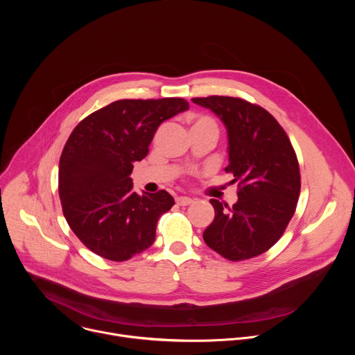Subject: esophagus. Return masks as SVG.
Masks as SVG:
<instances>
[{
    "label": "esophagus",
    "mask_w": 355,
    "mask_h": 355,
    "mask_svg": "<svg viewBox=\"0 0 355 355\" xmlns=\"http://www.w3.org/2000/svg\"><path fill=\"white\" fill-rule=\"evenodd\" d=\"M175 202H177V205H180V207H187V205L192 204V199L188 198V196H177Z\"/></svg>",
    "instance_id": "34e87169"
}]
</instances>
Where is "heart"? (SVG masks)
<instances>
[{
	"label": "heart",
	"instance_id": "b5f03b06",
	"mask_svg": "<svg viewBox=\"0 0 355 355\" xmlns=\"http://www.w3.org/2000/svg\"><path fill=\"white\" fill-rule=\"evenodd\" d=\"M188 122L191 123V129H208L218 135L216 122L207 115H191L188 118Z\"/></svg>",
	"mask_w": 355,
	"mask_h": 355
}]
</instances>
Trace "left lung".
Here are the masks:
<instances>
[{"mask_svg":"<svg viewBox=\"0 0 355 355\" xmlns=\"http://www.w3.org/2000/svg\"><path fill=\"white\" fill-rule=\"evenodd\" d=\"M211 110L227 130L229 166L239 182L237 202L229 207L211 199L214 222L204 240L230 261L263 254L284 234L300 192L295 150L281 125L264 108L241 98H192Z\"/></svg>","mask_w":355,"mask_h":355,"instance_id":"left-lung-1","label":"left lung"}]
</instances>
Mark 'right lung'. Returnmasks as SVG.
I'll list each match as a JSON object with an SVG mask.
<instances>
[{"mask_svg":"<svg viewBox=\"0 0 355 355\" xmlns=\"http://www.w3.org/2000/svg\"><path fill=\"white\" fill-rule=\"evenodd\" d=\"M189 108L182 98L119 99L84 118L59 163L64 218L95 254L126 261L153 244L174 198L164 189L136 193L133 163L143 160L162 122Z\"/></svg>","mask_w":355,"mask_h":355,"instance_id":"right-lung-1","label":"right lung"}]
</instances>
